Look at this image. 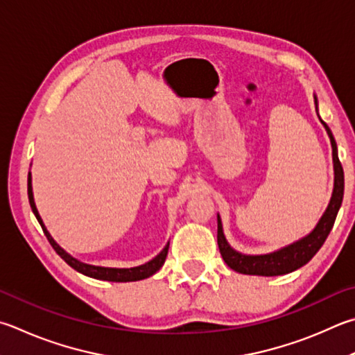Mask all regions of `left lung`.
<instances>
[{
  "label": "left lung",
  "mask_w": 355,
  "mask_h": 355,
  "mask_svg": "<svg viewBox=\"0 0 355 355\" xmlns=\"http://www.w3.org/2000/svg\"><path fill=\"white\" fill-rule=\"evenodd\" d=\"M315 104H317V98H315ZM321 124L324 125L327 135H329L331 146H332V158H334V192L331 197V202L327 205V209L324 211L323 217L320 218L317 227L313 228L311 234H307L302 239L293 242L292 245L281 248L278 251L268 254H242L239 251H236L230 247L223 236L222 220L217 216V243L218 250L223 261L227 262L230 268H233L234 272L242 275H257V276H278L286 275L290 272H295L300 267L306 266V263L317 254V251L321 248V245L324 243L326 237L329 236L331 230L334 227L335 217L341 206V200H343V191H345V175H343V167L337 155V144L332 137L331 128L327 127L326 122L320 118Z\"/></svg>",
  "instance_id": "1"
}]
</instances>
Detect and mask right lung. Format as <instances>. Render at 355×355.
<instances>
[{
	"label": "right lung",
	"mask_w": 355,
	"mask_h": 355,
	"mask_svg": "<svg viewBox=\"0 0 355 355\" xmlns=\"http://www.w3.org/2000/svg\"><path fill=\"white\" fill-rule=\"evenodd\" d=\"M32 180H31V172L28 175V197H29V203H31V208L32 212H34L38 223L42 225V230L44 236L48 237L49 243L53 245V248L55 250V253L59 254L63 261H65L69 267H73L77 272L89 276V278H94V279H102V281H112V282H132V281H141V279H146L152 276L153 273H157L158 270L163 267V263L166 261V256H167V250H169V243L166 245L163 248V251L158 256L153 257L152 261L146 262L144 266H139V267H133V268H108V267H98V266H89V263H83L80 261H77L76 257H73L71 254H68L65 250H63L59 243H57L51 234L48 233L46 227L43 225V220L40 214H38L37 211V206L34 202V194H32Z\"/></svg>",
	"instance_id": "1"
}]
</instances>
